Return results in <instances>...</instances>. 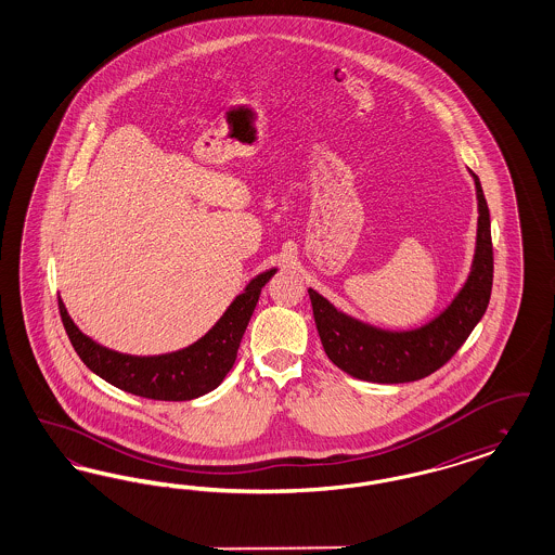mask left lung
I'll return each mask as SVG.
<instances>
[{
	"label": "left lung",
	"instance_id": "8db88e82",
	"mask_svg": "<svg viewBox=\"0 0 555 555\" xmlns=\"http://www.w3.org/2000/svg\"><path fill=\"white\" fill-rule=\"evenodd\" d=\"M478 231L467 279L451 304L430 322L410 330L369 324L332 306L315 288H307L325 354L350 377L371 383H410L428 377L447 363L483 318L494 276L490 210L479 178Z\"/></svg>",
	"mask_w": 555,
	"mask_h": 555
}]
</instances>
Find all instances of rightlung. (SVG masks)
I'll return each mask as SVG.
<instances>
[{
    "label": "right lung",
    "instance_id": "right-lung-1",
    "mask_svg": "<svg viewBox=\"0 0 555 555\" xmlns=\"http://www.w3.org/2000/svg\"><path fill=\"white\" fill-rule=\"evenodd\" d=\"M276 270L279 268H268L256 274L203 338L166 354L134 357L111 350L77 327L63 299H59V311L79 359L98 377L139 398L186 402L217 389L225 379L235 363L260 291Z\"/></svg>",
    "mask_w": 555,
    "mask_h": 555
}]
</instances>
